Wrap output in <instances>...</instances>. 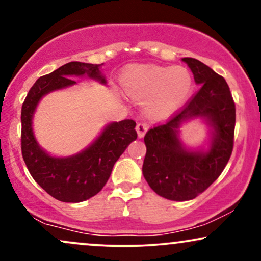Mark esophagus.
Returning <instances> with one entry per match:
<instances>
[{
  "mask_svg": "<svg viewBox=\"0 0 261 261\" xmlns=\"http://www.w3.org/2000/svg\"><path fill=\"white\" fill-rule=\"evenodd\" d=\"M136 131H137V135L140 138H143L144 135L148 131V125L146 123H138L136 125Z\"/></svg>",
  "mask_w": 261,
  "mask_h": 261,
  "instance_id": "34e87169",
  "label": "esophagus"
}]
</instances>
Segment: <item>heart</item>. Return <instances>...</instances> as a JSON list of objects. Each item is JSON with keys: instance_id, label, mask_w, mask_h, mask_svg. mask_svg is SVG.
<instances>
[{"instance_id": "b5f03b06", "label": "heart", "mask_w": 261, "mask_h": 261, "mask_svg": "<svg viewBox=\"0 0 261 261\" xmlns=\"http://www.w3.org/2000/svg\"><path fill=\"white\" fill-rule=\"evenodd\" d=\"M127 95L137 101H146L143 111L153 119H164L179 108L194 88L190 71L184 66H138L124 77Z\"/></svg>"}]
</instances>
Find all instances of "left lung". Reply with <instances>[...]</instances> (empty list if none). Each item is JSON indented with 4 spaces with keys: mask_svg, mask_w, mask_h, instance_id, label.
<instances>
[{
    "mask_svg": "<svg viewBox=\"0 0 261 261\" xmlns=\"http://www.w3.org/2000/svg\"><path fill=\"white\" fill-rule=\"evenodd\" d=\"M194 74L197 94L167 123L144 136L147 147L142 172L158 195L172 201L193 200L220 176L232 153L236 110L225 79L193 58H183ZM201 119L211 130L207 147L188 148L179 128Z\"/></svg>",
    "mask_w": 261,
    "mask_h": 261,
    "instance_id": "1",
    "label": "left lung"
}]
</instances>
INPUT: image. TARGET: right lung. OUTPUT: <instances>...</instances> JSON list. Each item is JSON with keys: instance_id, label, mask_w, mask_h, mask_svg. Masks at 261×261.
<instances>
[{"instance_id": "obj_1", "label": "right lung", "mask_w": 261, "mask_h": 261, "mask_svg": "<svg viewBox=\"0 0 261 261\" xmlns=\"http://www.w3.org/2000/svg\"><path fill=\"white\" fill-rule=\"evenodd\" d=\"M101 65L68 62L38 78L21 108V153L31 176L49 195L62 202H82L101 191L115 161L137 138L131 119L108 123L87 148L70 156L50 155L39 146L34 134V115L39 101L53 91L73 87L72 77H89L106 85Z\"/></svg>"}]
</instances>
